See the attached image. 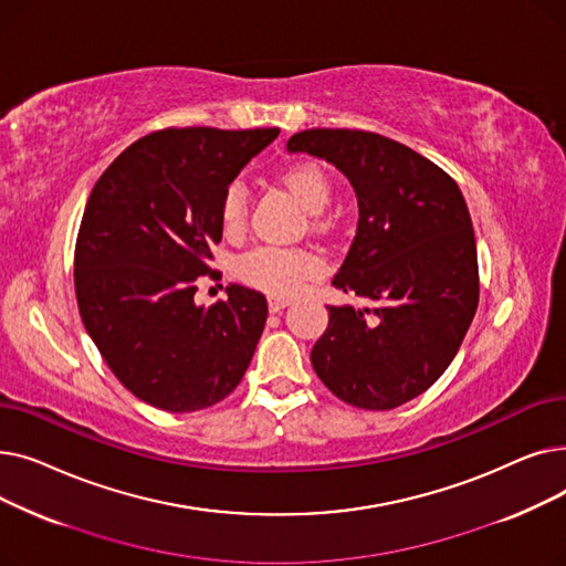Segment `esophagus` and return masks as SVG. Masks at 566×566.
<instances>
[{
	"label": "esophagus",
	"mask_w": 566,
	"mask_h": 566,
	"mask_svg": "<svg viewBox=\"0 0 566 566\" xmlns=\"http://www.w3.org/2000/svg\"><path fill=\"white\" fill-rule=\"evenodd\" d=\"M284 307H289V301H284V298H275V295H271V298H268V310H271L273 314L282 312Z\"/></svg>",
	"instance_id": "esophagus-1"
}]
</instances>
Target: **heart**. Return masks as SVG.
Listing matches in <instances>:
<instances>
[{
    "mask_svg": "<svg viewBox=\"0 0 566 566\" xmlns=\"http://www.w3.org/2000/svg\"><path fill=\"white\" fill-rule=\"evenodd\" d=\"M282 184L305 211L318 213L331 201L333 188L325 171L314 163H295L282 171ZM248 197L241 184H233L222 199L220 220L227 233H238L245 227ZM323 271V261L303 250L254 248L238 261V275L250 286L271 293L275 298H293L307 280Z\"/></svg>",
    "mask_w": 566,
    "mask_h": 566,
    "instance_id": "b5f03b06",
    "label": "heart"
}]
</instances>
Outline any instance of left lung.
<instances>
[{
    "label": "left lung",
    "mask_w": 566,
    "mask_h": 566,
    "mask_svg": "<svg viewBox=\"0 0 566 566\" xmlns=\"http://www.w3.org/2000/svg\"><path fill=\"white\" fill-rule=\"evenodd\" d=\"M286 151L335 165L358 197V231L333 286L369 305L328 307L314 371L350 406L397 408L450 367L478 312L465 199L438 165L376 133L303 130Z\"/></svg>",
    "instance_id": "1"
}]
</instances>
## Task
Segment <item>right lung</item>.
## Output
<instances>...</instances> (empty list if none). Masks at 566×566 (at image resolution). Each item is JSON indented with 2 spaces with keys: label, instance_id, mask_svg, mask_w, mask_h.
<instances>
[{
  "label": "right lung",
  "instance_id": "obj_1",
  "mask_svg": "<svg viewBox=\"0 0 566 566\" xmlns=\"http://www.w3.org/2000/svg\"><path fill=\"white\" fill-rule=\"evenodd\" d=\"M277 128H167L118 156L88 195L75 295L103 360L137 399L167 412L222 401L241 382L263 333L265 295L227 286L195 303L222 241L220 206L233 178Z\"/></svg>",
  "mask_w": 566,
  "mask_h": 566
}]
</instances>
